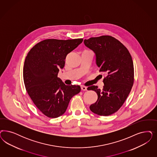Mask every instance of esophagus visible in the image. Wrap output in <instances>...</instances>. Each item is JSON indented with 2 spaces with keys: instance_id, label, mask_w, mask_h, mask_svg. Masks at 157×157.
Segmentation results:
<instances>
[{
  "instance_id": "obj_1",
  "label": "esophagus",
  "mask_w": 157,
  "mask_h": 157,
  "mask_svg": "<svg viewBox=\"0 0 157 157\" xmlns=\"http://www.w3.org/2000/svg\"><path fill=\"white\" fill-rule=\"evenodd\" d=\"M81 88L82 91H86L87 87L86 86H81Z\"/></svg>"
}]
</instances>
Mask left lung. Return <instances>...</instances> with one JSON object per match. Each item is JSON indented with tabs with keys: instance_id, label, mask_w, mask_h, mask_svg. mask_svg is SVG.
Returning a JSON list of instances; mask_svg holds the SVG:
<instances>
[{
	"instance_id": "1",
	"label": "left lung",
	"mask_w": 157,
	"mask_h": 157,
	"mask_svg": "<svg viewBox=\"0 0 157 157\" xmlns=\"http://www.w3.org/2000/svg\"><path fill=\"white\" fill-rule=\"evenodd\" d=\"M84 43L96 54L98 71L105 75L101 90L95 86L87 88L98 95L97 101L90 109L98 115L110 116L123 105L133 85L134 67L131 56L125 46L111 36L91 37L85 39Z\"/></svg>"
}]
</instances>
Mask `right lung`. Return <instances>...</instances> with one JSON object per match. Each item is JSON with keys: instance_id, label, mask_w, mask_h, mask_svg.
<instances>
[{"instance_id": "add662e5", "label": "right lung", "mask_w": 157, "mask_h": 157, "mask_svg": "<svg viewBox=\"0 0 157 157\" xmlns=\"http://www.w3.org/2000/svg\"><path fill=\"white\" fill-rule=\"evenodd\" d=\"M82 39L41 41L26 57L23 77L26 90L36 106L46 116L57 118L65 113L71 98L81 91L79 86H66L58 77L66 56Z\"/></svg>"}]
</instances>
